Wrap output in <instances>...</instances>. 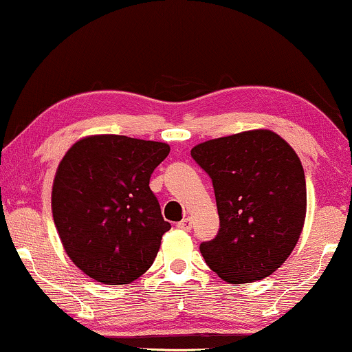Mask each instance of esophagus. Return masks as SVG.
<instances>
[{"instance_id":"34e87169","label":"esophagus","mask_w":352,"mask_h":352,"mask_svg":"<svg viewBox=\"0 0 352 352\" xmlns=\"http://www.w3.org/2000/svg\"><path fill=\"white\" fill-rule=\"evenodd\" d=\"M177 228L186 230V232H189V230L192 228V223H190V219H188V217H186V219L181 220V222L177 223Z\"/></svg>"}]
</instances>
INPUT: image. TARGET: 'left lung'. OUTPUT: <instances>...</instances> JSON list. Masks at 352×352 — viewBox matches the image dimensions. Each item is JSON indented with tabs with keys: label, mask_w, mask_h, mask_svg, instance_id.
Here are the masks:
<instances>
[{
	"label": "left lung",
	"mask_w": 352,
	"mask_h": 352,
	"mask_svg": "<svg viewBox=\"0 0 352 352\" xmlns=\"http://www.w3.org/2000/svg\"><path fill=\"white\" fill-rule=\"evenodd\" d=\"M190 155L215 190L220 230L201 253L230 284L271 276L300 238L307 214L303 166L284 138L246 130L194 146Z\"/></svg>",
	"instance_id": "8db88e82"
}]
</instances>
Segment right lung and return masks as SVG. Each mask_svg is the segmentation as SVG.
<instances>
[{"instance_id":"1","label":"right lung","mask_w":352,"mask_h":352,"mask_svg":"<svg viewBox=\"0 0 352 352\" xmlns=\"http://www.w3.org/2000/svg\"><path fill=\"white\" fill-rule=\"evenodd\" d=\"M169 145L125 135L78 140L56 168L52 214L68 258L91 279L130 284L148 271L171 228L150 189Z\"/></svg>"}]
</instances>
